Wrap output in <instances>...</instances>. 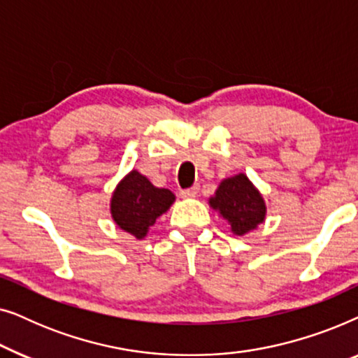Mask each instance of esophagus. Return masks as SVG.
I'll return each mask as SVG.
<instances>
[{"mask_svg":"<svg viewBox=\"0 0 358 358\" xmlns=\"http://www.w3.org/2000/svg\"><path fill=\"white\" fill-rule=\"evenodd\" d=\"M199 190H200V185H192V187L184 189L182 192H180V195H182L184 199H192V197H197Z\"/></svg>","mask_w":358,"mask_h":358,"instance_id":"esophagus-1","label":"esophagus"}]
</instances>
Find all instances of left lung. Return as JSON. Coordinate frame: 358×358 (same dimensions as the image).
<instances>
[{
    "instance_id": "8db88e82",
    "label": "left lung",
    "mask_w": 358,
    "mask_h": 358,
    "mask_svg": "<svg viewBox=\"0 0 358 358\" xmlns=\"http://www.w3.org/2000/svg\"><path fill=\"white\" fill-rule=\"evenodd\" d=\"M210 205L231 224L234 234H246L266 218L262 195L244 174L224 179L210 199Z\"/></svg>"
}]
</instances>
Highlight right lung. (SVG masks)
I'll list each match as a JSON object with an SVG mask.
<instances>
[{
    "instance_id": "1",
    "label": "right lung",
    "mask_w": 358,
    "mask_h": 358,
    "mask_svg": "<svg viewBox=\"0 0 358 358\" xmlns=\"http://www.w3.org/2000/svg\"><path fill=\"white\" fill-rule=\"evenodd\" d=\"M174 199L171 190L155 187L138 171H131L112 195L110 213L117 227L141 239L156 220L168 212Z\"/></svg>"
}]
</instances>
